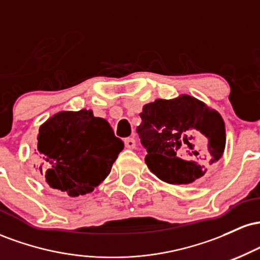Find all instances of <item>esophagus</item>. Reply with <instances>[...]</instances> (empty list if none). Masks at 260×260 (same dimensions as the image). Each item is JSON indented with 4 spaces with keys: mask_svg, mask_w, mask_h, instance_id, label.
Instances as JSON below:
<instances>
[{
    "mask_svg": "<svg viewBox=\"0 0 260 260\" xmlns=\"http://www.w3.org/2000/svg\"><path fill=\"white\" fill-rule=\"evenodd\" d=\"M124 145H126V148L128 149H133L136 147V140L134 138H131V137H128V138H124Z\"/></svg>",
    "mask_w": 260,
    "mask_h": 260,
    "instance_id": "34e87169",
    "label": "esophagus"
}]
</instances>
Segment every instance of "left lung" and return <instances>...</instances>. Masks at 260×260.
<instances>
[{
  "mask_svg": "<svg viewBox=\"0 0 260 260\" xmlns=\"http://www.w3.org/2000/svg\"><path fill=\"white\" fill-rule=\"evenodd\" d=\"M137 127L147 149L145 162L171 184L192 183L220 160L225 150V123L220 113L189 95L147 104Z\"/></svg>",
  "mask_w": 260,
  "mask_h": 260,
  "instance_id": "1",
  "label": "left lung"
}]
</instances>
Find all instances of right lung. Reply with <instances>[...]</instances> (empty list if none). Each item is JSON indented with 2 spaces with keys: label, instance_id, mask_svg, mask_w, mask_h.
I'll return each instance as SVG.
<instances>
[{
  "label": "right lung",
  "instance_id": "add662e5",
  "mask_svg": "<svg viewBox=\"0 0 260 260\" xmlns=\"http://www.w3.org/2000/svg\"><path fill=\"white\" fill-rule=\"evenodd\" d=\"M123 147L109 122L91 110L61 111L39 128V169L53 189L84 196L105 180Z\"/></svg>",
  "mask_w": 260,
  "mask_h": 260
}]
</instances>
